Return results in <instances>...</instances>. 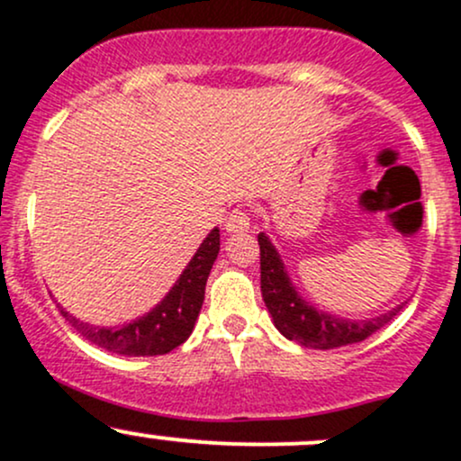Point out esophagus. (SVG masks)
Returning a JSON list of instances; mask_svg holds the SVG:
<instances>
[{
    "label": "esophagus",
    "mask_w": 461,
    "mask_h": 461,
    "mask_svg": "<svg viewBox=\"0 0 461 461\" xmlns=\"http://www.w3.org/2000/svg\"><path fill=\"white\" fill-rule=\"evenodd\" d=\"M249 227H251V218L243 210L231 212L230 218H227V222H225V230L230 231V234H243V231L249 230Z\"/></svg>",
    "instance_id": "1"
}]
</instances>
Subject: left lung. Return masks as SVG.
Masks as SVG:
<instances>
[{
  "instance_id": "obj_1",
  "label": "left lung",
  "mask_w": 461,
  "mask_h": 461,
  "mask_svg": "<svg viewBox=\"0 0 461 461\" xmlns=\"http://www.w3.org/2000/svg\"><path fill=\"white\" fill-rule=\"evenodd\" d=\"M258 245L260 292H263L267 312L271 313L276 329L287 340L298 342L300 347L322 348L324 351V348H338L353 345V342H362L371 333H375L377 329L389 324L400 313V309L404 307V303H402L395 309H391V312L382 313V316L366 320H351L322 312V309L307 303L298 294L292 278H289L283 258H280L278 249H276L265 231L258 234Z\"/></svg>"
}]
</instances>
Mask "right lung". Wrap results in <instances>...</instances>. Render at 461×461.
Returning <instances> with one entry per match:
<instances>
[{
	"label": "right lung",
	"instance_id": "1",
	"mask_svg": "<svg viewBox=\"0 0 461 461\" xmlns=\"http://www.w3.org/2000/svg\"><path fill=\"white\" fill-rule=\"evenodd\" d=\"M218 249H221V231L214 227L192 256L183 274L178 276L174 287L166 294V298L152 312L130 320L121 327H95L70 316L59 304L61 316L96 347L108 348L119 356H163L190 338L201 313L203 300H205L207 276L214 265Z\"/></svg>",
	"mask_w": 461,
	"mask_h": 461
}]
</instances>
